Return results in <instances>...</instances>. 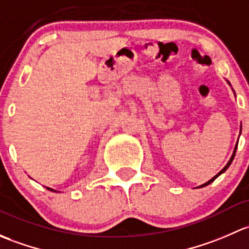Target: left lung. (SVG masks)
Instances as JSON below:
<instances>
[{"label": "left lung", "instance_id": "left-lung-1", "mask_svg": "<svg viewBox=\"0 0 249 249\" xmlns=\"http://www.w3.org/2000/svg\"><path fill=\"white\" fill-rule=\"evenodd\" d=\"M227 83H228V84H229V85H230V83H229V81H227ZM230 86H231V85H230ZM232 91H234V89H232ZM234 93H235V92H234ZM241 128H242V127H241ZM240 134H241V129H240ZM236 148H237V143H236V145H235V148H234V152H232V156H231V158H230V160H229V162H228V163H227V165H225V166H224V168H223V169H222V170H220V171H219V173H218V174H217V175H216V176H213V178H211V180H210V181H207V182H206V183L201 184V186H199V187H198V188H201V187H205V186H207V184H210V183H211V182H213L214 180H216V178H218V176L220 175V174H223V173H224V171H225V170H227V169H228V168H229V165H230V164H231V162H232V160H234V157H235V153H236Z\"/></svg>", "mask_w": 249, "mask_h": 249}]
</instances>
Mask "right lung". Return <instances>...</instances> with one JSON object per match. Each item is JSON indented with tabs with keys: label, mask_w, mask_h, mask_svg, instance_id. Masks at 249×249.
Returning <instances> with one entry per match:
<instances>
[{
	"label": "right lung",
	"mask_w": 249,
	"mask_h": 249,
	"mask_svg": "<svg viewBox=\"0 0 249 249\" xmlns=\"http://www.w3.org/2000/svg\"><path fill=\"white\" fill-rule=\"evenodd\" d=\"M47 189H49V191H51V192H56V193H57V191H55V189H53V188H49V187H47Z\"/></svg>",
	"instance_id": "obj_1"
}]
</instances>
